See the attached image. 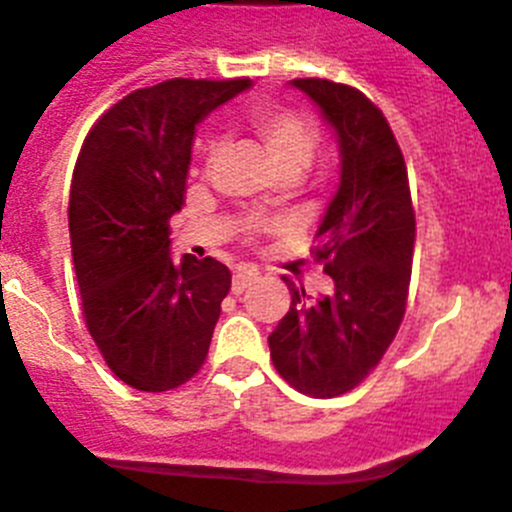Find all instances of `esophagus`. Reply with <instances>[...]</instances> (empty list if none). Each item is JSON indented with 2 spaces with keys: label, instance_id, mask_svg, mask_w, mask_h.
<instances>
[{
  "label": "esophagus",
  "instance_id": "esophagus-1",
  "mask_svg": "<svg viewBox=\"0 0 512 512\" xmlns=\"http://www.w3.org/2000/svg\"><path fill=\"white\" fill-rule=\"evenodd\" d=\"M257 278H260V272H257L255 267H237V272H234V278H232V293L234 295L245 293Z\"/></svg>",
  "mask_w": 512,
  "mask_h": 512
}]
</instances>
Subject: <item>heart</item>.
<instances>
[{
	"label": "heart",
	"instance_id": "1",
	"mask_svg": "<svg viewBox=\"0 0 512 512\" xmlns=\"http://www.w3.org/2000/svg\"><path fill=\"white\" fill-rule=\"evenodd\" d=\"M247 126L260 138V143L280 171H303L313 161L315 146H318V128L303 113L288 111V108H257L247 118ZM207 151L209 154L214 151L212 141L207 143ZM265 227V222H250L247 232L255 234Z\"/></svg>",
	"mask_w": 512,
	"mask_h": 512
}]
</instances>
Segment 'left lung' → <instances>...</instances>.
Wrapping results in <instances>:
<instances>
[{"label": "left lung", "mask_w": 512, "mask_h": 512, "mask_svg": "<svg viewBox=\"0 0 512 512\" xmlns=\"http://www.w3.org/2000/svg\"><path fill=\"white\" fill-rule=\"evenodd\" d=\"M293 85L321 108L341 148V184L310 250L331 275L333 293L313 300L283 278L293 300L267 343L293 389L331 399L356 389L399 331L417 219L407 164L384 113L351 85L323 78Z\"/></svg>", "instance_id": "left-lung-1"}]
</instances>
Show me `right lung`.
<instances>
[{
  "label": "right lung",
  "instance_id": "1",
  "mask_svg": "<svg viewBox=\"0 0 512 512\" xmlns=\"http://www.w3.org/2000/svg\"><path fill=\"white\" fill-rule=\"evenodd\" d=\"M250 88L164 80L118 100L80 148L70 245L85 326L105 364L138 391H169L202 369L232 275L214 257L169 255L197 123Z\"/></svg>",
  "mask_w": 512,
  "mask_h": 512
}]
</instances>
